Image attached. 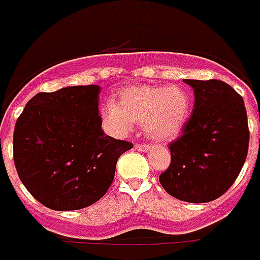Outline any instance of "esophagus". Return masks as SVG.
Here are the masks:
<instances>
[{"label": "esophagus", "instance_id": "obj_1", "mask_svg": "<svg viewBox=\"0 0 260 260\" xmlns=\"http://www.w3.org/2000/svg\"><path fill=\"white\" fill-rule=\"evenodd\" d=\"M134 148H136V149L140 152H146L151 149V146L145 145V144H136V145H134Z\"/></svg>", "mask_w": 260, "mask_h": 260}]
</instances>
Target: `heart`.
I'll return each mask as SVG.
<instances>
[{
  "instance_id": "obj_1",
  "label": "heart",
  "mask_w": 260,
  "mask_h": 260,
  "mask_svg": "<svg viewBox=\"0 0 260 260\" xmlns=\"http://www.w3.org/2000/svg\"><path fill=\"white\" fill-rule=\"evenodd\" d=\"M190 114V97L182 86H132L120 91L118 103L101 107L105 127L116 136H126L134 123L157 141H169L182 132Z\"/></svg>"
}]
</instances>
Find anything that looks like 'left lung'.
<instances>
[{
	"mask_svg": "<svg viewBox=\"0 0 260 260\" xmlns=\"http://www.w3.org/2000/svg\"><path fill=\"white\" fill-rule=\"evenodd\" d=\"M194 93L190 118L170 144L171 163L159 177L169 194L207 203L233 185L247 159L248 120L243 97L222 81L185 79Z\"/></svg>",
	"mask_w": 260,
	"mask_h": 260,
	"instance_id": "left-lung-1",
	"label": "left lung"
}]
</instances>
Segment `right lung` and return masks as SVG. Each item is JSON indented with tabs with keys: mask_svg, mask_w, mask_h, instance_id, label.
Here are the masks:
<instances>
[{
	"mask_svg": "<svg viewBox=\"0 0 260 260\" xmlns=\"http://www.w3.org/2000/svg\"><path fill=\"white\" fill-rule=\"evenodd\" d=\"M100 86L38 93L13 133V160L26 189L56 211L99 202L114 181L116 161L132 142L107 136L99 112Z\"/></svg>",
	"mask_w": 260,
	"mask_h": 260,
	"instance_id": "right-lung-1",
	"label": "right lung"
}]
</instances>
